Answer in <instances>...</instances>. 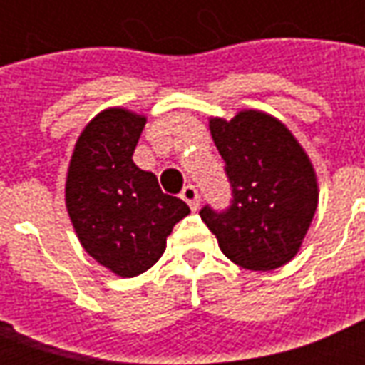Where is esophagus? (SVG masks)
Listing matches in <instances>:
<instances>
[{
    "instance_id": "obj_1",
    "label": "esophagus",
    "mask_w": 365,
    "mask_h": 365,
    "mask_svg": "<svg viewBox=\"0 0 365 365\" xmlns=\"http://www.w3.org/2000/svg\"><path fill=\"white\" fill-rule=\"evenodd\" d=\"M182 199L191 207V211H197L199 209V193L193 185H185L182 191Z\"/></svg>"
}]
</instances>
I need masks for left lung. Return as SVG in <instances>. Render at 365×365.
<instances>
[{
	"label": "left lung",
	"instance_id": "left-lung-1",
	"mask_svg": "<svg viewBox=\"0 0 365 365\" xmlns=\"http://www.w3.org/2000/svg\"><path fill=\"white\" fill-rule=\"evenodd\" d=\"M209 128L232 187L230 207L201 209L222 254L252 272L282 268L295 258L311 227L319 183L311 158L282 120L242 109Z\"/></svg>",
	"mask_w": 365,
	"mask_h": 365
}]
</instances>
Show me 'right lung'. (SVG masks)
<instances>
[{
    "label": "right lung",
    "instance_id": "1",
    "mask_svg": "<svg viewBox=\"0 0 365 365\" xmlns=\"http://www.w3.org/2000/svg\"><path fill=\"white\" fill-rule=\"evenodd\" d=\"M146 117L125 107L97 113L76 140L66 174V209L83 250L119 277L152 268L166 238L190 215L182 199L133 162Z\"/></svg>",
    "mask_w": 365,
    "mask_h": 365
}]
</instances>
